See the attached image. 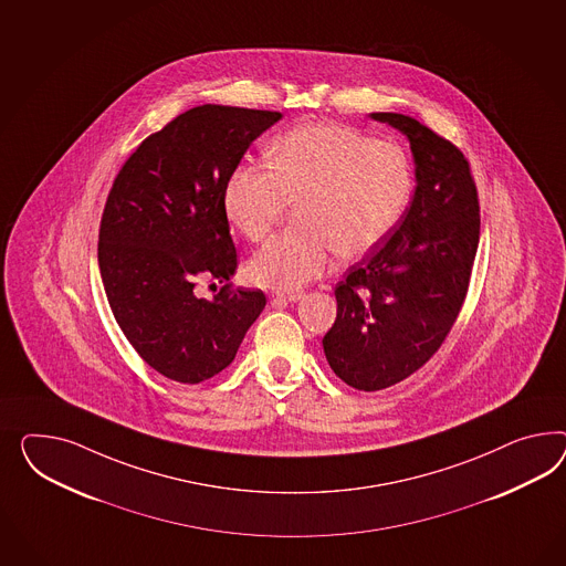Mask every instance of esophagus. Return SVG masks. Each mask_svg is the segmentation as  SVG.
<instances>
[{
	"mask_svg": "<svg viewBox=\"0 0 566 566\" xmlns=\"http://www.w3.org/2000/svg\"><path fill=\"white\" fill-rule=\"evenodd\" d=\"M305 294L301 291H291V292H275V298H280V301H289V303H296V301H301Z\"/></svg>",
	"mask_w": 566,
	"mask_h": 566,
	"instance_id": "34e87169",
	"label": "esophagus"
}]
</instances>
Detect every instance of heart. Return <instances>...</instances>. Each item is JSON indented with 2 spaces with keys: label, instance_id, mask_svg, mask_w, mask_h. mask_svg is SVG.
I'll return each mask as SVG.
<instances>
[{
  "label": "heart",
  "instance_id": "heart-1",
  "mask_svg": "<svg viewBox=\"0 0 566 566\" xmlns=\"http://www.w3.org/2000/svg\"><path fill=\"white\" fill-rule=\"evenodd\" d=\"M268 165H241L224 184L230 227L260 241L298 203L301 230L277 234L247 263L251 282L296 291L327 272L332 255L358 260L399 227L413 193L408 153L337 123L296 125Z\"/></svg>",
  "mask_w": 566,
  "mask_h": 566
}]
</instances>
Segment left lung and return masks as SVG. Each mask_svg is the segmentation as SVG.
<instances>
[{
    "label": "left lung",
    "mask_w": 566,
    "mask_h": 566,
    "mask_svg": "<svg viewBox=\"0 0 566 566\" xmlns=\"http://www.w3.org/2000/svg\"><path fill=\"white\" fill-rule=\"evenodd\" d=\"M370 119L410 142L416 189L396 232L337 282L336 323L323 352L337 377L360 391L403 381L441 348L480 241L478 193L459 148L408 115Z\"/></svg>",
    "instance_id": "1"
}]
</instances>
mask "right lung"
I'll return each mask as SVG.
<instances>
[{
  "label": "right lung",
  "instance_id": "obj_1",
  "mask_svg": "<svg viewBox=\"0 0 566 566\" xmlns=\"http://www.w3.org/2000/svg\"><path fill=\"white\" fill-rule=\"evenodd\" d=\"M280 119L275 111L189 108L139 144L108 193L98 232L108 305L129 344L167 379L193 385L229 367L265 306L261 291L227 284L208 301L193 289L199 275H234L224 184Z\"/></svg>",
  "mask_w": 566,
  "mask_h": 566
}]
</instances>
